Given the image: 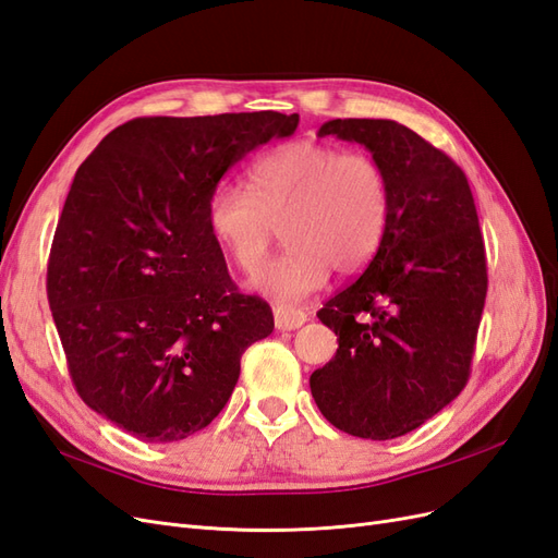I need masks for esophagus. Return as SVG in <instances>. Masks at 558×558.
<instances>
[{"label": "esophagus", "instance_id": "esophagus-1", "mask_svg": "<svg viewBox=\"0 0 558 558\" xmlns=\"http://www.w3.org/2000/svg\"><path fill=\"white\" fill-rule=\"evenodd\" d=\"M307 320V314L302 310L289 307V305H277L275 307V326L277 330H295Z\"/></svg>", "mask_w": 558, "mask_h": 558}]
</instances>
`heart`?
<instances>
[{"mask_svg":"<svg viewBox=\"0 0 558 558\" xmlns=\"http://www.w3.org/2000/svg\"><path fill=\"white\" fill-rule=\"evenodd\" d=\"M388 214L391 183L379 160L302 140L253 162L248 189L218 185L209 197L207 223L244 272L263 265L281 226L289 246L253 277V286L293 302L320 289L330 267L353 272L373 258Z\"/></svg>","mask_w":558,"mask_h":558,"instance_id":"b5f03b06","label":"heart"}]
</instances>
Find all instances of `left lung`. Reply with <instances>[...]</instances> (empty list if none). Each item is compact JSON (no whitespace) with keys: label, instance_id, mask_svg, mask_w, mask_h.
Segmentation results:
<instances>
[{"label":"left lung","instance_id":"8db88e82","mask_svg":"<svg viewBox=\"0 0 558 558\" xmlns=\"http://www.w3.org/2000/svg\"><path fill=\"white\" fill-rule=\"evenodd\" d=\"M318 137L356 142L386 170L391 214L365 272L318 310L337 353L310 377L335 428L393 440L463 391L486 298L480 218L463 170L386 118H335Z\"/></svg>","mask_w":558,"mask_h":558}]
</instances>
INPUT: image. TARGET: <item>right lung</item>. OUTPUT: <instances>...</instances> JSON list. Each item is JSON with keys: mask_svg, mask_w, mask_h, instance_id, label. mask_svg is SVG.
Here are the masks:
<instances>
[{"mask_svg": "<svg viewBox=\"0 0 558 558\" xmlns=\"http://www.w3.org/2000/svg\"><path fill=\"white\" fill-rule=\"evenodd\" d=\"M298 113L137 118L76 170L50 246L48 305L83 402L144 442L218 416L240 359L275 330L232 283L207 223L218 181Z\"/></svg>", "mask_w": 558, "mask_h": 558, "instance_id": "add662e5", "label": "right lung"}]
</instances>
